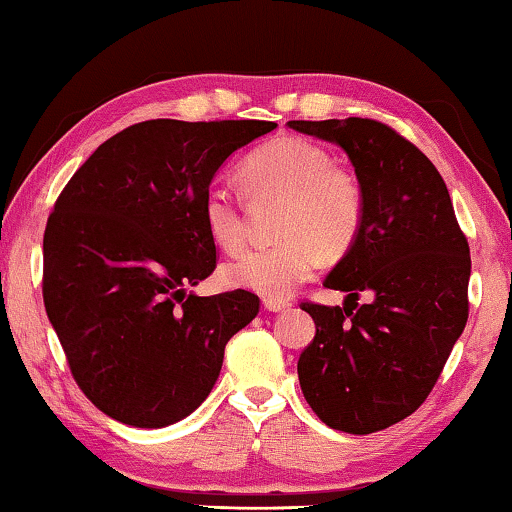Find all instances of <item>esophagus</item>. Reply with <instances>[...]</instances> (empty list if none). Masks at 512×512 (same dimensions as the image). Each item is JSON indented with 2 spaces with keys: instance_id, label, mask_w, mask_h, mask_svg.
I'll return each mask as SVG.
<instances>
[{
  "instance_id": "obj_1",
  "label": "esophagus",
  "mask_w": 512,
  "mask_h": 512,
  "mask_svg": "<svg viewBox=\"0 0 512 512\" xmlns=\"http://www.w3.org/2000/svg\"><path fill=\"white\" fill-rule=\"evenodd\" d=\"M264 308L269 312H282L289 308V301H280V299H264Z\"/></svg>"
}]
</instances>
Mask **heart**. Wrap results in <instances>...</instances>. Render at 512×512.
<instances>
[{
  "instance_id": "heart-1",
  "label": "heart",
  "mask_w": 512,
  "mask_h": 512,
  "mask_svg": "<svg viewBox=\"0 0 512 512\" xmlns=\"http://www.w3.org/2000/svg\"><path fill=\"white\" fill-rule=\"evenodd\" d=\"M239 177L255 202L280 200L278 243L255 248L223 266V282L264 299H287L326 257L354 246L363 225L365 193L354 172L333 165L322 144L282 135L257 147ZM200 216L209 239L234 253L246 241V220L236 197L220 183L202 195Z\"/></svg>"
}]
</instances>
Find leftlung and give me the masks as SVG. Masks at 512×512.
Instances as JSON below:
<instances>
[{"instance_id": "8db88e82", "label": "left lung", "mask_w": 512, "mask_h": 512, "mask_svg": "<svg viewBox=\"0 0 512 512\" xmlns=\"http://www.w3.org/2000/svg\"><path fill=\"white\" fill-rule=\"evenodd\" d=\"M352 160L363 225L324 285L345 303H301L315 340L299 358L303 398L349 434L379 432L421 407L469 317L471 257L451 195L421 149L375 119L289 121ZM373 301L358 306L357 294Z\"/></svg>"}]
</instances>
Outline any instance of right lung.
Wrapping results in <instances>:
<instances>
[{
  "label": "right lung",
  "instance_id": "obj_1",
  "mask_svg": "<svg viewBox=\"0 0 512 512\" xmlns=\"http://www.w3.org/2000/svg\"><path fill=\"white\" fill-rule=\"evenodd\" d=\"M273 121L151 119L103 142L61 190L43 236L45 312L82 393L133 427L200 407L225 345L259 312L246 289L188 292L216 269L200 204Z\"/></svg>",
  "mask_w": 512,
  "mask_h": 512
}]
</instances>
